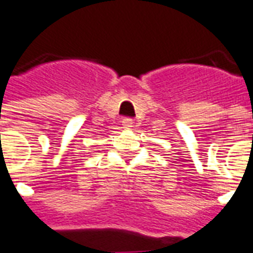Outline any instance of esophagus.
<instances>
[{"mask_svg":"<svg viewBox=\"0 0 253 253\" xmlns=\"http://www.w3.org/2000/svg\"><path fill=\"white\" fill-rule=\"evenodd\" d=\"M121 123H123L124 128H130V126H133V120L129 117L123 118V121H121Z\"/></svg>","mask_w":253,"mask_h":253,"instance_id":"1","label":"esophagus"}]
</instances>
